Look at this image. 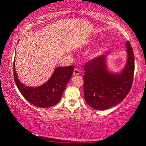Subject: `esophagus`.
<instances>
[{"instance_id": "esophagus-1", "label": "esophagus", "mask_w": 146, "mask_h": 146, "mask_svg": "<svg viewBox=\"0 0 146 146\" xmlns=\"http://www.w3.org/2000/svg\"><path fill=\"white\" fill-rule=\"evenodd\" d=\"M73 74L74 75H79V74H80V70H79L78 69L75 68L74 70Z\"/></svg>"}]
</instances>
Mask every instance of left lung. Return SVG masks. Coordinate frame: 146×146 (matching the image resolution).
I'll return each instance as SVG.
<instances>
[{"label": "left lung", "mask_w": 146, "mask_h": 146, "mask_svg": "<svg viewBox=\"0 0 146 146\" xmlns=\"http://www.w3.org/2000/svg\"><path fill=\"white\" fill-rule=\"evenodd\" d=\"M127 60L119 72H110L107 55L89 61L84 68V95L88 104L104 110L118 104L130 90L134 73V54L129 41L125 44Z\"/></svg>", "instance_id": "left-lung-1"}]
</instances>
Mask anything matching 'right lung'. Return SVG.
Wrapping results in <instances>:
<instances>
[{
    "mask_svg": "<svg viewBox=\"0 0 146 146\" xmlns=\"http://www.w3.org/2000/svg\"><path fill=\"white\" fill-rule=\"evenodd\" d=\"M13 65L14 78L20 92L28 102L39 108L53 106L60 100L74 69L73 66L56 68L46 82L37 87H30L19 80L15 71V61Z\"/></svg>",
    "mask_w": 146,
    "mask_h": 146,
    "instance_id": "add662e5",
    "label": "right lung"
}]
</instances>
